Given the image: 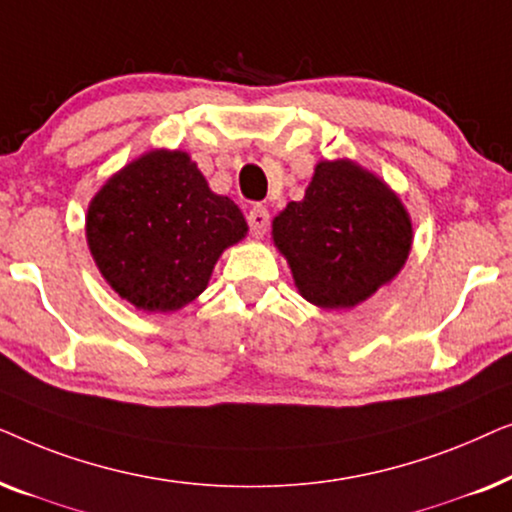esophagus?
Instances as JSON below:
<instances>
[{
	"instance_id": "obj_1",
	"label": "esophagus",
	"mask_w": 512,
	"mask_h": 512,
	"mask_svg": "<svg viewBox=\"0 0 512 512\" xmlns=\"http://www.w3.org/2000/svg\"><path fill=\"white\" fill-rule=\"evenodd\" d=\"M249 228H251V235L254 237H263L265 230H268L270 226V214L268 209H265L263 205H254L249 209Z\"/></svg>"
}]
</instances>
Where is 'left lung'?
<instances>
[{
	"label": "left lung",
	"mask_w": 512,
	"mask_h": 512,
	"mask_svg": "<svg viewBox=\"0 0 512 512\" xmlns=\"http://www.w3.org/2000/svg\"><path fill=\"white\" fill-rule=\"evenodd\" d=\"M293 284L321 310H352L403 270L412 221L384 179L349 158L319 160L305 198L272 219Z\"/></svg>",
	"instance_id": "left-lung-1"
}]
</instances>
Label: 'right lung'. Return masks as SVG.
I'll return each instance as SVG.
<instances>
[{
	"label": "right lung",
	"mask_w": 512,
	"mask_h": 512,
	"mask_svg": "<svg viewBox=\"0 0 512 512\" xmlns=\"http://www.w3.org/2000/svg\"><path fill=\"white\" fill-rule=\"evenodd\" d=\"M247 230L242 209L209 188L186 151L170 149L146 151L111 174L86 214L97 270L142 312L193 303Z\"/></svg>",
	"instance_id": "obj_1"
}]
</instances>
